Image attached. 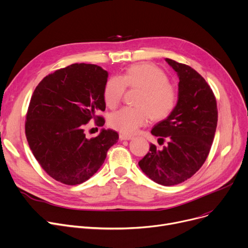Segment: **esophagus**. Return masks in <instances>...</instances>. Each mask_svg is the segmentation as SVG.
Segmentation results:
<instances>
[{
  "label": "esophagus",
  "mask_w": 248,
  "mask_h": 248,
  "mask_svg": "<svg viewBox=\"0 0 248 248\" xmlns=\"http://www.w3.org/2000/svg\"><path fill=\"white\" fill-rule=\"evenodd\" d=\"M120 139L122 140H133L134 138L132 136H127V135H124V134H121L120 135Z\"/></svg>",
  "instance_id": "1"
}]
</instances>
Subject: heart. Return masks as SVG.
I'll use <instances>...</instances> for the list:
<instances>
[{
    "mask_svg": "<svg viewBox=\"0 0 248 248\" xmlns=\"http://www.w3.org/2000/svg\"><path fill=\"white\" fill-rule=\"evenodd\" d=\"M126 86L141 88L137 104L113 112L108 119L111 128L124 135L136 134L152 119L163 120L175 109L178 91L169 81L166 72L152 63L132 65L122 76H112L103 88V100L109 108H115L122 102Z\"/></svg>",
    "mask_w": 248,
    "mask_h": 248,
    "instance_id": "obj_1",
    "label": "heart"
}]
</instances>
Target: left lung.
<instances>
[{
	"mask_svg": "<svg viewBox=\"0 0 248 248\" xmlns=\"http://www.w3.org/2000/svg\"><path fill=\"white\" fill-rule=\"evenodd\" d=\"M179 76V97L175 109L158 123L152 135L159 137V150L150 152L139 166L150 179L173 186L191 178L205 163L216 132L218 110L215 95L204 78L186 64L166 58Z\"/></svg>",
	"mask_w": 248,
	"mask_h": 248,
	"instance_id": "1",
	"label": "left lung"
}]
</instances>
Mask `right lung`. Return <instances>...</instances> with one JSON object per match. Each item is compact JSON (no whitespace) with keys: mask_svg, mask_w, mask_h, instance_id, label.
Instances as JSON below:
<instances>
[{"mask_svg":"<svg viewBox=\"0 0 248 248\" xmlns=\"http://www.w3.org/2000/svg\"><path fill=\"white\" fill-rule=\"evenodd\" d=\"M108 71L94 64L74 63L48 74L35 88L27 113L25 134L43 170L65 185H78L93 176L119 140L112 129L87 139L85 125L106 110L103 88Z\"/></svg>","mask_w":248,"mask_h":248,"instance_id":"right-lung-1","label":"right lung"}]
</instances>
